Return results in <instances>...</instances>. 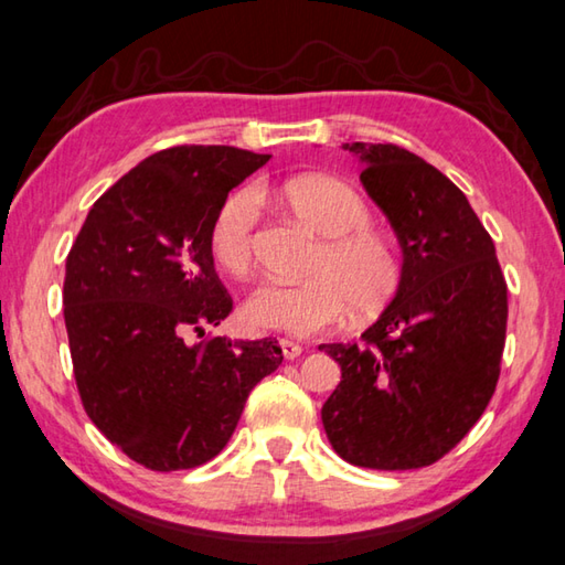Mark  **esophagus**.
Listing matches in <instances>:
<instances>
[{
	"label": "esophagus",
	"instance_id": "esophagus-1",
	"mask_svg": "<svg viewBox=\"0 0 565 565\" xmlns=\"http://www.w3.org/2000/svg\"><path fill=\"white\" fill-rule=\"evenodd\" d=\"M279 348H281V355H284L286 360H296V358L303 352V348L298 345V342L289 340V338H281V340H279Z\"/></svg>",
	"mask_w": 565,
	"mask_h": 565
}]
</instances>
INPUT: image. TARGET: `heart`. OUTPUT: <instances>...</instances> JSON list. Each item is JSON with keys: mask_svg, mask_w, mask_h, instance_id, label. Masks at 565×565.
I'll list each match as a JSON object with an SVG mask.
<instances>
[{"mask_svg": "<svg viewBox=\"0 0 565 565\" xmlns=\"http://www.w3.org/2000/svg\"><path fill=\"white\" fill-rule=\"evenodd\" d=\"M259 195H269L262 191ZM276 203L316 232L318 247L308 259L303 281H262L252 291L245 316L252 326L316 335L342 318L377 316L402 284V257L386 232L370 225L372 213L350 183L326 173H306L271 191ZM259 201L249 188L230 193L210 223L207 247L215 264L245 276L254 262Z\"/></svg>", "mask_w": 565, "mask_h": 565, "instance_id": "1", "label": "heart"}]
</instances>
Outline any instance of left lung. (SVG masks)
Masks as SVG:
<instances>
[{
    "mask_svg": "<svg viewBox=\"0 0 565 565\" xmlns=\"http://www.w3.org/2000/svg\"><path fill=\"white\" fill-rule=\"evenodd\" d=\"M399 237L402 284L360 342L320 345L342 380L323 428L342 460L414 470L456 448L488 408L507 335L494 242L460 188L396 143H342Z\"/></svg>",
    "mask_w": 565,
    "mask_h": 565,
    "instance_id": "obj_1",
    "label": "left lung"
}]
</instances>
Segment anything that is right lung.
Here are the masks:
<instances>
[{
    "label": "right lung",
    "instance_id": "obj_1",
    "mask_svg": "<svg viewBox=\"0 0 565 565\" xmlns=\"http://www.w3.org/2000/svg\"><path fill=\"white\" fill-rule=\"evenodd\" d=\"M269 159L198 143L151 153L97 198L68 252L63 316L85 414L149 470L213 460L284 360L271 338L191 342L232 313L210 223Z\"/></svg>",
    "mask_w": 565,
    "mask_h": 565
}]
</instances>
